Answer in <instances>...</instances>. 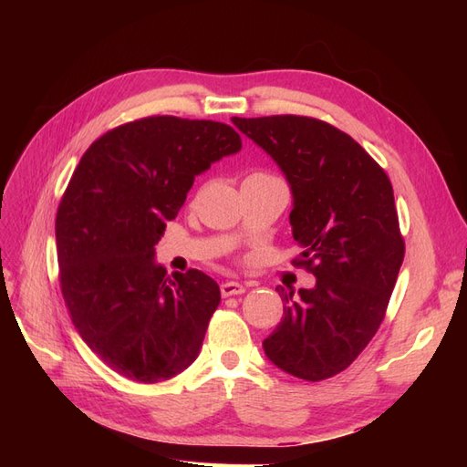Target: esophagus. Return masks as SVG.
I'll return each mask as SVG.
<instances>
[{"instance_id":"1","label":"esophagus","mask_w":467,"mask_h":467,"mask_svg":"<svg viewBox=\"0 0 467 467\" xmlns=\"http://www.w3.org/2000/svg\"><path fill=\"white\" fill-rule=\"evenodd\" d=\"M220 292H222L223 298H230V296H239V294H244V292H245V286L242 285V282H234V280H230V282H223V285L220 286Z\"/></svg>"}]
</instances>
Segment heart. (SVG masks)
<instances>
[{"mask_svg":"<svg viewBox=\"0 0 467 467\" xmlns=\"http://www.w3.org/2000/svg\"><path fill=\"white\" fill-rule=\"evenodd\" d=\"M249 177H263V173H253V175H249Z\"/></svg>","mask_w":467,"mask_h":467,"instance_id":"b5f03b06","label":"heart"}]
</instances>
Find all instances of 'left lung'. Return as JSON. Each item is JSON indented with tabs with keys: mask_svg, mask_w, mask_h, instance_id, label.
Returning <instances> with one entry per match:
<instances>
[{
	"mask_svg": "<svg viewBox=\"0 0 467 467\" xmlns=\"http://www.w3.org/2000/svg\"><path fill=\"white\" fill-rule=\"evenodd\" d=\"M292 191L290 225L314 288L278 286L285 302L263 341L276 368L307 381L343 372L376 335L405 255L388 175L335 126L296 115L232 119Z\"/></svg>",
	"mask_w": 467,
	"mask_h": 467,
	"instance_id": "left-lung-1",
	"label": "left lung"
}]
</instances>
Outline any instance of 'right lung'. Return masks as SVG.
<instances>
[{"label": "right lung", "instance_id": "obj_1", "mask_svg": "<svg viewBox=\"0 0 467 467\" xmlns=\"http://www.w3.org/2000/svg\"><path fill=\"white\" fill-rule=\"evenodd\" d=\"M242 150L228 124L148 117L83 153L56 214L60 286L83 341L109 368L142 384L199 357L220 288L202 271L155 263V245L194 177Z\"/></svg>", "mask_w": 467, "mask_h": 467}]
</instances>
